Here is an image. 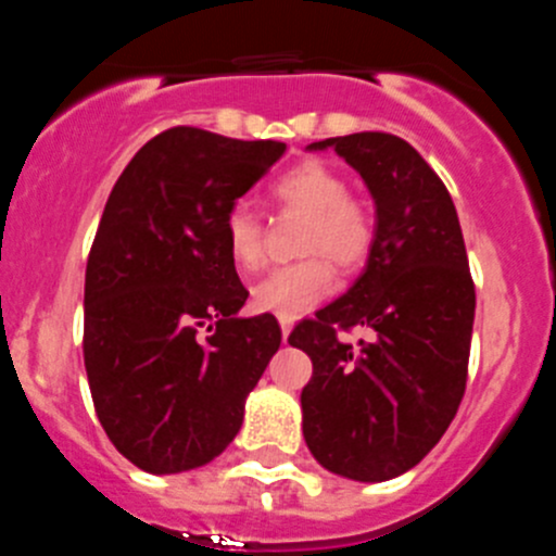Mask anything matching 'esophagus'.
<instances>
[{"instance_id": "obj_1", "label": "esophagus", "mask_w": 556, "mask_h": 556, "mask_svg": "<svg viewBox=\"0 0 556 556\" xmlns=\"http://www.w3.org/2000/svg\"><path fill=\"white\" fill-rule=\"evenodd\" d=\"M278 323H281V339L287 342L289 331H292V326H294V317H278Z\"/></svg>"}]
</instances>
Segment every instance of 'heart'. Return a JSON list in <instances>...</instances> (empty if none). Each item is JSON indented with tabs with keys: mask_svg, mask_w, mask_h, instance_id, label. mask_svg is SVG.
Masks as SVG:
<instances>
[{
	"mask_svg": "<svg viewBox=\"0 0 556 556\" xmlns=\"http://www.w3.org/2000/svg\"><path fill=\"white\" fill-rule=\"evenodd\" d=\"M269 191L278 205L306 214L301 250L312 255L287 267L269 269L258 278L250 289V306L275 317H298L331 292L329 257L339 269H356L358 264H365L376 239V223L370 208L348 194V180L326 161L312 159L294 164L273 180ZM225 248L239 269H253L262 262L264 228L248 203H236L228 211Z\"/></svg>",
	"mask_w": 556,
	"mask_h": 556,
	"instance_id": "1",
	"label": "heart"
}]
</instances>
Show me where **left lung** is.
Masks as SVG:
<instances>
[{
    "label": "left lung",
    "instance_id": "1",
    "mask_svg": "<svg viewBox=\"0 0 556 556\" xmlns=\"http://www.w3.org/2000/svg\"><path fill=\"white\" fill-rule=\"evenodd\" d=\"M362 175L376 203L365 273L342 298L289 333L312 358L303 437L323 468L387 481L424 459L454 420L468 381L476 289L454 200L409 141L351 132L314 141ZM370 327V343H339V327Z\"/></svg>",
    "mask_w": 556,
    "mask_h": 556
}]
</instances>
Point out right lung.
<instances>
[{
    "instance_id": "right-lung-1",
    "label": "right lung",
    "mask_w": 556,
    "mask_h": 556,
    "mask_svg": "<svg viewBox=\"0 0 556 556\" xmlns=\"http://www.w3.org/2000/svg\"><path fill=\"white\" fill-rule=\"evenodd\" d=\"M283 141L172 127L113 186L86 264L88 387L108 440L147 473L203 468L244 420V401L281 345L248 301L225 248L236 200Z\"/></svg>"
}]
</instances>
